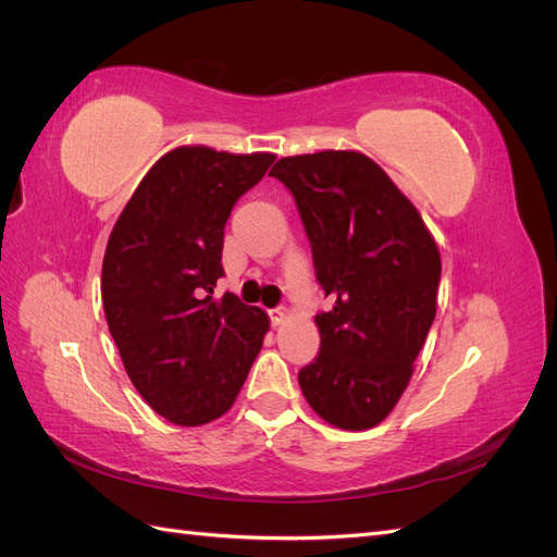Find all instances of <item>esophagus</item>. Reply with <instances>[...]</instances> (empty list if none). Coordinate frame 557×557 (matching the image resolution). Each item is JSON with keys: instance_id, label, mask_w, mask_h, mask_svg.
<instances>
[{"instance_id": "34e87169", "label": "esophagus", "mask_w": 557, "mask_h": 557, "mask_svg": "<svg viewBox=\"0 0 557 557\" xmlns=\"http://www.w3.org/2000/svg\"><path fill=\"white\" fill-rule=\"evenodd\" d=\"M269 318H272V325L278 327V325L285 323V318H288V315H285L283 309H269Z\"/></svg>"}]
</instances>
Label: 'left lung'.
Instances as JSON below:
<instances>
[{"label": "left lung", "mask_w": 557, "mask_h": 557, "mask_svg": "<svg viewBox=\"0 0 557 557\" xmlns=\"http://www.w3.org/2000/svg\"><path fill=\"white\" fill-rule=\"evenodd\" d=\"M313 250L318 283L334 297L315 315L318 358L299 372L309 407L330 425H379L413 376L436 313L442 256L411 199L360 150L281 158Z\"/></svg>", "instance_id": "left-lung-1"}]
</instances>
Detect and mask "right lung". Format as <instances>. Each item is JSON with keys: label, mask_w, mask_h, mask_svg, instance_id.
<instances>
[{"label": "right lung", "mask_w": 557, "mask_h": 557, "mask_svg": "<svg viewBox=\"0 0 557 557\" xmlns=\"http://www.w3.org/2000/svg\"><path fill=\"white\" fill-rule=\"evenodd\" d=\"M274 153L178 146L137 185L111 230L102 301L125 372L148 407L197 428L237 399L269 315L237 295L213 297L223 276L230 211Z\"/></svg>", "instance_id": "add662e5"}]
</instances>
